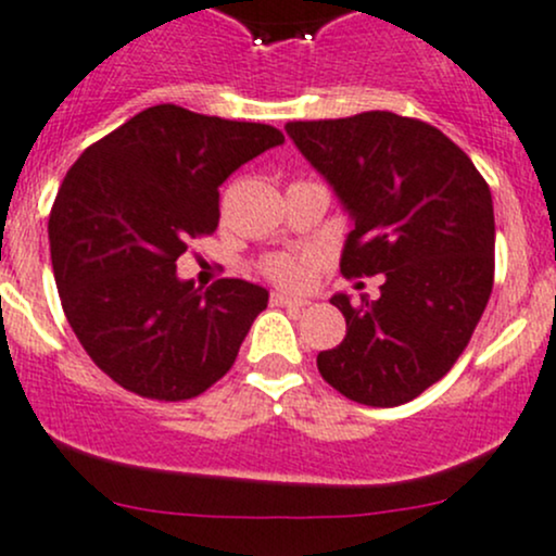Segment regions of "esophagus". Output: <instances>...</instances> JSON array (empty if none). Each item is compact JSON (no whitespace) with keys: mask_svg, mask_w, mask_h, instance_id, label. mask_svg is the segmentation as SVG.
<instances>
[{"mask_svg":"<svg viewBox=\"0 0 556 556\" xmlns=\"http://www.w3.org/2000/svg\"><path fill=\"white\" fill-rule=\"evenodd\" d=\"M271 303H274V306H306L308 301H306V298H301V295L285 293V290H274Z\"/></svg>","mask_w":556,"mask_h":556,"instance_id":"34e87169","label":"esophagus"}]
</instances>
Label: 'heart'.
I'll return each mask as SVG.
<instances>
[{"mask_svg": "<svg viewBox=\"0 0 556 556\" xmlns=\"http://www.w3.org/2000/svg\"><path fill=\"white\" fill-rule=\"evenodd\" d=\"M263 271L282 285H301L308 277V263L293 258V255H274L266 261Z\"/></svg>", "mask_w": 556, "mask_h": 556, "instance_id": "heart-1", "label": "heart"}]
</instances>
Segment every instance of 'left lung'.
<instances>
[{
    "instance_id": "obj_1",
    "label": "left lung",
    "mask_w": 556,
    "mask_h": 556,
    "mask_svg": "<svg viewBox=\"0 0 556 556\" xmlns=\"http://www.w3.org/2000/svg\"><path fill=\"white\" fill-rule=\"evenodd\" d=\"M285 132L352 218L341 271L383 274L378 301L330 298L346 338L319 352V372L359 405L416 400L464 354L493 290L488 184L445 132L391 111L288 122Z\"/></svg>"
}]
</instances>
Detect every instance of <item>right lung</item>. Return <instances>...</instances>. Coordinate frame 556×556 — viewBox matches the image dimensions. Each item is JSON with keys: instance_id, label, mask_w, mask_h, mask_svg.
Masks as SVG:
<instances>
[{"instance_id": "1", "label": "right lung", "mask_w": 556, "mask_h": 556, "mask_svg": "<svg viewBox=\"0 0 556 556\" xmlns=\"http://www.w3.org/2000/svg\"><path fill=\"white\" fill-rule=\"evenodd\" d=\"M285 136L160 103L81 151L50 213V255L68 325L90 359L149 400L180 402L229 372L268 290L180 279L186 242L215 231L229 175Z\"/></svg>"}]
</instances>
